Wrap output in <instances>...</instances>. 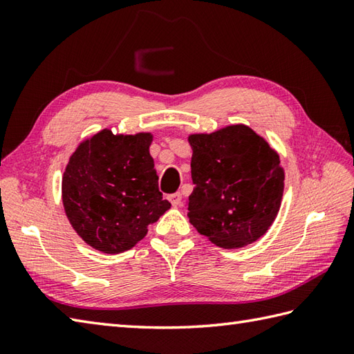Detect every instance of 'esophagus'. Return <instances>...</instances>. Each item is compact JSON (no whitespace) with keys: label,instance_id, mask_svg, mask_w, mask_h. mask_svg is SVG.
<instances>
[{"label":"esophagus","instance_id":"obj_1","mask_svg":"<svg viewBox=\"0 0 354 354\" xmlns=\"http://www.w3.org/2000/svg\"><path fill=\"white\" fill-rule=\"evenodd\" d=\"M169 201H170V204L173 207H179V205H181V201H183V194L179 193V192L173 193V194H170V196H169Z\"/></svg>","mask_w":354,"mask_h":354}]
</instances>
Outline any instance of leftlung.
Masks as SVG:
<instances>
[{"instance_id": "obj_1", "label": "left lung", "mask_w": 354, "mask_h": 354, "mask_svg": "<svg viewBox=\"0 0 354 354\" xmlns=\"http://www.w3.org/2000/svg\"><path fill=\"white\" fill-rule=\"evenodd\" d=\"M193 150L190 223L221 248L259 240L275 221L284 190L280 156L245 124L189 137Z\"/></svg>"}]
</instances>
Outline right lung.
<instances>
[{
  "label": "right lung",
  "mask_w": 354,
  "mask_h": 354,
  "mask_svg": "<svg viewBox=\"0 0 354 354\" xmlns=\"http://www.w3.org/2000/svg\"><path fill=\"white\" fill-rule=\"evenodd\" d=\"M149 132L103 129L82 141L62 176V202L74 231L104 254L131 250L170 208L158 189Z\"/></svg>",
  "instance_id": "obj_1"
}]
</instances>
